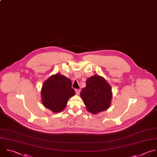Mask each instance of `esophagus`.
Segmentation results:
<instances>
[{
	"label": "esophagus",
	"mask_w": 157,
	"mask_h": 157,
	"mask_svg": "<svg viewBox=\"0 0 157 157\" xmlns=\"http://www.w3.org/2000/svg\"><path fill=\"white\" fill-rule=\"evenodd\" d=\"M80 91H81V90H80V89H75V92H76V94L77 95H79V94Z\"/></svg>",
	"instance_id": "esophagus-1"
}]
</instances>
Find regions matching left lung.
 <instances>
[{"instance_id":"obj_1","label":"left lung","mask_w":157,"mask_h":157,"mask_svg":"<svg viewBox=\"0 0 157 157\" xmlns=\"http://www.w3.org/2000/svg\"><path fill=\"white\" fill-rule=\"evenodd\" d=\"M80 95L87 110L94 115L107 110L113 97L111 86L105 78L98 75L87 78L86 87L81 91Z\"/></svg>"}]
</instances>
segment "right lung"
<instances>
[{"label": "right lung", "mask_w": 157, "mask_h": 157, "mask_svg": "<svg viewBox=\"0 0 157 157\" xmlns=\"http://www.w3.org/2000/svg\"><path fill=\"white\" fill-rule=\"evenodd\" d=\"M75 94L70 79L60 73L52 75L45 80L40 91L43 105L54 113L63 110L69 98Z\"/></svg>", "instance_id": "1"}]
</instances>
